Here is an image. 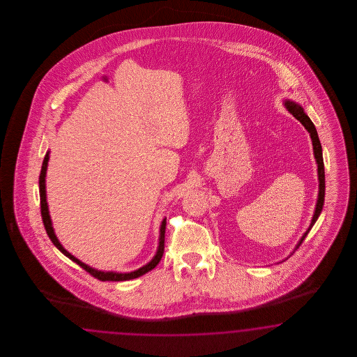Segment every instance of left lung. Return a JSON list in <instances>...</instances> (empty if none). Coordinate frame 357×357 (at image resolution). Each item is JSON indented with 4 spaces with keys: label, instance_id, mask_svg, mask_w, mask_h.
I'll use <instances>...</instances> for the list:
<instances>
[{
    "label": "left lung",
    "instance_id": "1",
    "mask_svg": "<svg viewBox=\"0 0 357 357\" xmlns=\"http://www.w3.org/2000/svg\"><path fill=\"white\" fill-rule=\"evenodd\" d=\"M284 106L287 107V109L292 114L293 116L296 119L298 120L303 127L306 128V130L310 133V137H312V142H313L314 149V157H315V161L318 165V181H319V192H318V200H317V206H315V211H314L313 218H312V224L309 229L306 230V233L303 234V238L300 239L297 248L303 243V238L307 236V233L310 231V229L313 227L315 221L318 220V217L322 212V208H324V155H322V145H321V141L318 137V133L317 130L314 127L313 121L310 120V118L303 112V108L292 100H285L284 102Z\"/></svg>",
    "mask_w": 357,
    "mask_h": 357
}]
</instances>
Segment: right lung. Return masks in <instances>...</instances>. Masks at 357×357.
Returning <instances> with one entry per match:
<instances>
[{
	"instance_id": "right-lung-1",
	"label": "right lung",
	"mask_w": 357,
	"mask_h": 357,
	"mask_svg": "<svg viewBox=\"0 0 357 357\" xmlns=\"http://www.w3.org/2000/svg\"><path fill=\"white\" fill-rule=\"evenodd\" d=\"M48 160H50V151H47L45 157H44L43 165H42V172H40V176H39V192H40V212H42V220H43L44 227L45 231L48 234L50 239L52 241L54 246L60 250L65 257H68L69 259L73 260L77 263L79 267H82L84 270L89 272L91 276L97 278L98 280L100 281H126L140 278L144 273L149 272L153 270L162 258L163 250H165V230H166V218H163L162 224H161V229H160V243H158V249L154 255V258L145 264L144 267H141L139 270L132 271L128 273H119V272H105V271H98L89 267L85 263H82L81 260L77 259L76 257H73L70 252H68L66 250L63 248V245L59 242V239L54 234V227H52V221L50 217V212H48V204H47V199H45V173H47V166H48Z\"/></svg>"
}]
</instances>
